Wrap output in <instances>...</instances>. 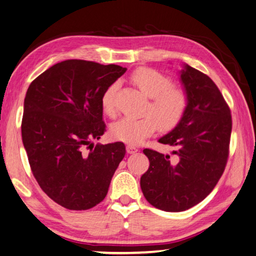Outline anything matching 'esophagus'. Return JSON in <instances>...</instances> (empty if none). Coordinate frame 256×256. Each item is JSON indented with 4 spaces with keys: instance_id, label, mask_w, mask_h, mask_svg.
<instances>
[{
    "instance_id": "34e87169",
    "label": "esophagus",
    "mask_w": 256,
    "mask_h": 256,
    "mask_svg": "<svg viewBox=\"0 0 256 256\" xmlns=\"http://www.w3.org/2000/svg\"><path fill=\"white\" fill-rule=\"evenodd\" d=\"M126 150H127V153H129V154H134L138 150L136 146H134V145H127L126 146Z\"/></svg>"
}]
</instances>
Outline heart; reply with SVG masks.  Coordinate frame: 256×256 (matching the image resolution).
Instances as JSON below:
<instances>
[{
  "mask_svg": "<svg viewBox=\"0 0 256 256\" xmlns=\"http://www.w3.org/2000/svg\"><path fill=\"white\" fill-rule=\"evenodd\" d=\"M132 80L150 98L146 108L148 116L142 118H122L111 128L116 140L127 144H140L160 127L171 130L182 121L188 106V95L182 87L174 86L172 79L156 69L140 68L134 71ZM118 84L110 85L102 96V108L106 114L116 116L114 95Z\"/></svg>",
  "mask_w": 256,
  "mask_h": 256,
  "instance_id": "1",
  "label": "heart"
}]
</instances>
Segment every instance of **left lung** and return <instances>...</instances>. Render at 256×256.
I'll use <instances>...</instances> for the list:
<instances>
[{"label": "left lung", "mask_w": 256, "mask_h": 256, "mask_svg": "<svg viewBox=\"0 0 256 256\" xmlns=\"http://www.w3.org/2000/svg\"><path fill=\"white\" fill-rule=\"evenodd\" d=\"M180 80L188 95L186 113L158 140L174 148L176 158L143 150L150 168L140 177L142 192L150 204L166 212L188 210L213 190L227 164L232 127L228 104L210 77L184 64Z\"/></svg>", "instance_id": "left-lung-1"}]
</instances>
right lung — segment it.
<instances>
[{
  "label": "right lung",
  "instance_id": "1",
  "mask_svg": "<svg viewBox=\"0 0 256 256\" xmlns=\"http://www.w3.org/2000/svg\"><path fill=\"white\" fill-rule=\"evenodd\" d=\"M126 68L85 60L52 66L29 85L24 103L22 143L32 172L54 202L88 210L108 194L124 144H96L106 132L102 96Z\"/></svg>",
  "mask_w": 256,
  "mask_h": 256
}]
</instances>
